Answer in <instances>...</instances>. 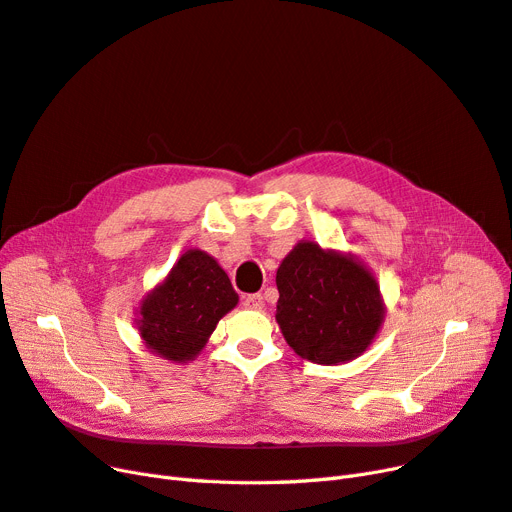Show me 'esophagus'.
I'll use <instances>...</instances> for the list:
<instances>
[{
  "mask_svg": "<svg viewBox=\"0 0 512 512\" xmlns=\"http://www.w3.org/2000/svg\"><path fill=\"white\" fill-rule=\"evenodd\" d=\"M243 305L250 307V309H256V312H260V309H265V301H262V294H247V297H243Z\"/></svg>",
  "mask_w": 512,
  "mask_h": 512,
  "instance_id": "obj_1",
  "label": "esophagus"
}]
</instances>
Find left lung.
I'll list each match as a JSON object with an SVG mask.
<instances>
[{"instance_id": "obj_1", "label": "left lung", "mask_w": 512, "mask_h": 512, "mask_svg": "<svg viewBox=\"0 0 512 512\" xmlns=\"http://www.w3.org/2000/svg\"><path fill=\"white\" fill-rule=\"evenodd\" d=\"M275 284L277 324L301 359L320 365L352 361L380 329V288L350 256L303 241L282 260Z\"/></svg>"}]
</instances>
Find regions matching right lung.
<instances>
[{"mask_svg": "<svg viewBox=\"0 0 512 512\" xmlns=\"http://www.w3.org/2000/svg\"><path fill=\"white\" fill-rule=\"evenodd\" d=\"M226 271L200 250L185 252L170 275L138 309V331L151 352L168 361H190L237 305Z\"/></svg>", "mask_w": 512, "mask_h": 512, "instance_id": "right-lung-1", "label": "right lung"}]
</instances>
